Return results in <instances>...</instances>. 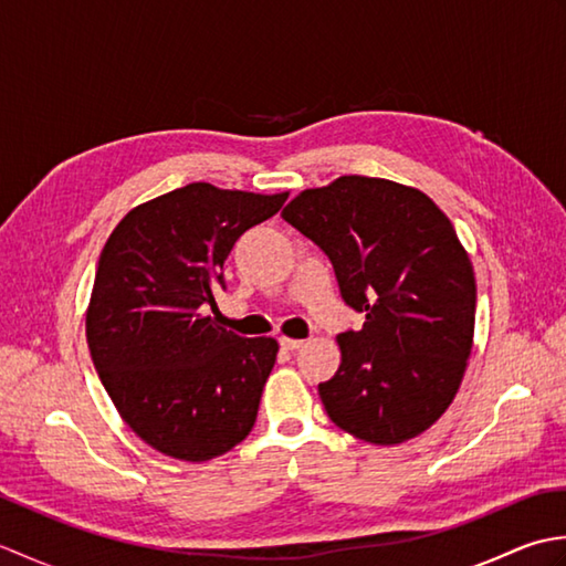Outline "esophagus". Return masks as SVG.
<instances>
[{"label": "esophagus", "mask_w": 566, "mask_h": 566, "mask_svg": "<svg viewBox=\"0 0 566 566\" xmlns=\"http://www.w3.org/2000/svg\"><path fill=\"white\" fill-rule=\"evenodd\" d=\"M304 345V340H294V338H286V335H280V347L282 350H290V353H294V350H298V347Z\"/></svg>", "instance_id": "34e87169"}]
</instances>
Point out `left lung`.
<instances>
[{
  "label": "left lung",
  "instance_id": "left-lung-1",
  "mask_svg": "<svg viewBox=\"0 0 566 566\" xmlns=\"http://www.w3.org/2000/svg\"><path fill=\"white\" fill-rule=\"evenodd\" d=\"M282 219L326 252L343 302L365 314L318 384L328 418L371 444L420 436L452 403L474 338V270L450 219L423 191L359 175L302 191Z\"/></svg>",
  "mask_w": 566,
  "mask_h": 566
}]
</instances>
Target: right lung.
<instances>
[{
  "instance_id": "add662e5",
  "label": "right lung",
  "mask_w": 566,
  "mask_h": 566,
  "mask_svg": "<svg viewBox=\"0 0 566 566\" xmlns=\"http://www.w3.org/2000/svg\"><path fill=\"white\" fill-rule=\"evenodd\" d=\"M284 201L191 182L130 209L106 240L87 308L92 363L128 428L167 457L213 460L255 426L280 345L201 311L226 290L235 240Z\"/></svg>"
}]
</instances>
